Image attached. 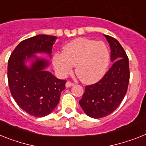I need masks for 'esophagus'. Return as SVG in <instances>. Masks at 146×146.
<instances>
[{"label": "esophagus", "instance_id": "34e87169", "mask_svg": "<svg viewBox=\"0 0 146 146\" xmlns=\"http://www.w3.org/2000/svg\"><path fill=\"white\" fill-rule=\"evenodd\" d=\"M74 86V84H73V83H71V82H69V81L66 82V87L68 88V87H71V86Z\"/></svg>", "mask_w": 146, "mask_h": 146}]
</instances>
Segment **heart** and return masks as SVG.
Instances as JSON below:
<instances>
[{"label": "heart", "instance_id": "1", "mask_svg": "<svg viewBox=\"0 0 146 146\" xmlns=\"http://www.w3.org/2000/svg\"><path fill=\"white\" fill-rule=\"evenodd\" d=\"M53 65L57 74L66 77L75 66V73L83 83L92 84L105 75L110 62L108 47L102 42L78 38L65 44L62 53L53 56Z\"/></svg>", "mask_w": 146, "mask_h": 146}]
</instances>
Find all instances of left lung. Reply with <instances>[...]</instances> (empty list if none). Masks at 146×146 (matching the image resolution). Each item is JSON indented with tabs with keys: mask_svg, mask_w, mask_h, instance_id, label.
Returning a JSON list of instances; mask_svg holds the SVG:
<instances>
[{
	"mask_svg": "<svg viewBox=\"0 0 146 146\" xmlns=\"http://www.w3.org/2000/svg\"><path fill=\"white\" fill-rule=\"evenodd\" d=\"M110 47L113 63L102 80L86 86L79 102L84 113L91 118L99 119L110 115L122 102L129 83V61L121 44L115 38L104 35Z\"/></svg>",
	"mask_w": 146,
	"mask_h": 146,
	"instance_id": "obj_1",
	"label": "left lung"
}]
</instances>
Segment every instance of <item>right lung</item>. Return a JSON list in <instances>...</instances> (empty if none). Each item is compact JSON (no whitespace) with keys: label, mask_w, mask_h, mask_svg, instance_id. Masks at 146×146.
<instances>
[{"label":"right lung","mask_w":146,"mask_h":146,"mask_svg":"<svg viewBox=\"0 0 146 146\" xmlns=\"http://www.w3.org/2000/svg\"><path fill=\"white\" fill-rule=\"evenodd\" d=\"M56 38L44 34L27 38L17 45L8 61L7 78L12 96L24 111L36 117L50 114L66 88V80L46 70L49 60L36 55L44 54L50 58Z\"/></svg>","instance_id":"add662e5"}]
</instances>
